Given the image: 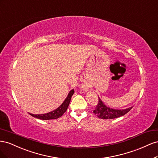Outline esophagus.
<instances>
[{
    "label": "esophagus",
    "instance_id": "esophagus-1",
    "mask_svg": "<svg viewBox=\"0 0 158 158\" xmlns=\"http://www.w3.org/2000/svg\"><path fill=\"white\" fill-rule=\"evenodd\" d=\"M84 89H86V87H84Z\"/></svg>",
    "mask_w": 158,
    "mask_h": 158
}]
</instances>
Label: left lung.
<instances>
[{"label":"left lung","mask_w":158,"mask_h":158,"mask_svg":"<svg viewBox=\"0 0 158 158\" xmlns=\"http://www.w3.org/2000/svg\"><path fill=\"white\" fill-rule=\"evenodd\" d=\"M133 106L129 107L126 109H114L107 106L105 103L102 101L101 99L98 97V105H97L95 109L93 112L96 114L99 118L102 119H114L118 118L120 116H124L127 114L130 110L132 109Z\"/></svg>","instance_id":"8db88e82"}]
</instances>
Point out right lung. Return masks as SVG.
<instances>
[{
	"label": "right lung",
	"mask_w": 158,
	"mask_h": 158,
	"mask_svg": "<svg viewBox=\"0 0 158 158\" xmlns=\"http://www.w3.org/2000/svg\"><path fill=\"white\" fill-rule=\"evenodd\" d=\"M73 93H74V89H72L71 91H69L68 95H67V97L65 99V101L63 102L62 104L58 107L57 109L53 110L52 112H49L48 113L42 114H33L30 113L29 114L31 116H32L33 117H35V118L40 119V120H44L57 119L58 118H60V117L64 114V112L67 110V108H68V106L69 105V102L71 101V97L73 96Z\"/></svg>",
	"instance_id": "1"
}]
</instances>
